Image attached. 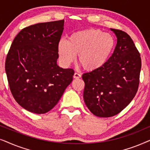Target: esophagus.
<instances>
[{
  "mask_svg": "<svg viewBox=\"0 0 150 150\" xmlns=\"http://www.w3.org/2000/svg\"><path fill=\"white\" fill-rule=\"evenodd\" d=\"M81 75L80 74L74 73V79H81Z\"/></svg>",
  "mask_w": 150,
  "mask_h": 150,
  "instance_id": "1",
  "label": "esophagus"
}]
</instances>
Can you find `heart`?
Returning <instances> with one entry per match:
<instances>
[{
    "label": "heart",
    "instance_id": "heart-1",
    "mask_svg": "<svg viewBox=\"0 0 150 150\" xmlns=\"http://www.w3.org/2000/svg\"><path fill=\"white\" fill-rule=\"evenodd\" d=\"M115 40L111 34L96 28H88L71 34L68 41L62 39L58 44L61 62L68 65L78 60L84 69L98 70L104 66L114 52Z\"/></svg>",
    "mask_w": 150,
    "mask_h": 150
}]
</instances>
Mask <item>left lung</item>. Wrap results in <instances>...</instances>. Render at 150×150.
<instances>
[{"label":"left lung","instance_id":"left-lung-1","mask_svg":"<svg viewBox=\"0 0 150 150\" xmlns=\"http://www.w3.org/2000/svg\"><path fill=\"white\" fill-rule=\"evenodd\" d=\"M117 38L108 62L98 70L83 75V98L94 115L109 117L124 110L138 91L140 81V53L128 34L110 28Z\"/></svg>","mask_w":150,"mask_h":150}]
</instances>
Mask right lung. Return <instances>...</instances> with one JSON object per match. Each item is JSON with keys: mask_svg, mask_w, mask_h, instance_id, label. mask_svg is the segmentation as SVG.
Instances as JSON below:
<instances>
[{"mask_svg": "<svg viewBox=\"0 0 150 150\" xmlns=\"http://www.w3.org/2000/svg\"><path fill=\"white\" fill-rule=\"evenodd\" d=\"M64 20L31 25L20 30L5 60L8 83L22 108L44 114L58 103L74 71L57 65Z\"/></svg>", "mask_w": 150, "mask_h": 150, "instance_id": "1", "label": "right lung"}]
</instances>
